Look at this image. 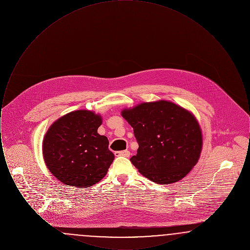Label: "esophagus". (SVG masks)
<instances>
[{"label":"esophagus","instance_id":"esophagus-1","mask_svg":"<svg viewBox=\"0 0 250 250\" xmlns=\"http://www.w3.org/2000/svg\"><path fill=\"white\" fill-rule=\"evenodd\" d=\"M114 155H116V156H125V157H129L130 152L127 151V150H125V151H121V152H115Z\"/></svg>","mask_w":250,"mask_h":250}]
</instances>
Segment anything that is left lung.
I'll return each instance as SVG.
<instances>
[{
  "mask_svg": "<svg viewBox=\"0 0 250 250\" xmlns=\"http://www.w3.org/2000/svg\"><path fill=\"white\" fill-rule=\"evenodd\" d=\"M122 116L139 143L131 162L141 174L168 185L188 174L201 156L202 133L194 114L167 100L143 102L124 108Z\"/></svg>",
  "mask_w": 250,
  "mask_h": 250,
  "instance_id": "obj_1",
  "label": "left lung"
}]
</instances>
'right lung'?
Listing matches in <instances>:
<instances>
[{
    "instance_id": "1",
    "label": "right lung",
    "mask_w": 250,
    "mask_h": 250,
    "mask_svg": "<svg viewBox=\"0 0 250 250\" xmlns=\"http://www.w3.org/2000/svg\"><path fill=\"white\" fill-rule=\"evenodd\" d=\"M102 117L79 109L56 120L44 136L42 152L51 174L66 186L88 188L107 174L114 159L106 136L97 133Z\"/></svg>"
}]
</instances>
